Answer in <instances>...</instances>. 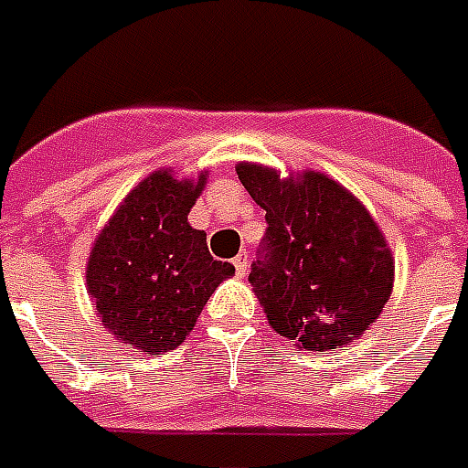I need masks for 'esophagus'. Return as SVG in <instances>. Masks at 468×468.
I'll use <instances>...</instances> for the list:
<instances>
[{
  "mask_svg": "<svg viewBox=\"0 0 468 468\" xmlns=\"http://www.w3.org/2000/svg\"><path fill=\"white\" fill-rule=\"evenodd\" d=\"M248 255H242V252H240V255H238V257H235V260H233V267H235V274H238V277H245V271H248Z\"/></svg>",
  "mask_w": 468,
  "mask_h": 468,
  "instance_id": "1",
  "label": "esophagus"
}]
</instances>
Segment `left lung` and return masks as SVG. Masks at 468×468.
I'll return each instance as SVG.
<instances>
[{"mask_svg":"<svg viewBox=\"0 0 468 468\" xmlns=\"http://www.w3.org/2000/svg\"><path fill=\"white\" fill-rule=\"evenodd\" d=\"M238 179L267 211L250 284L270 325L299 349L359 340L393 292V255L367 206L333 176L238 162Z\"/></svg>","mask_w":468,"mask_h":468,"instance_id":"1","label":"left lung"}]
</instances>
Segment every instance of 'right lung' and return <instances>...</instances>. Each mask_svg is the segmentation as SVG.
Wrapping results in <instances>:
<instances>
[{"instance_id": "right-lung-1", "label": "right lung", "mask_w": 468, "mask_h": 468, "mask_svg": "<svg viewBox=\"0 0 468 468\" xmlns=\"http://www.w3.org/2000/svg\"><path fill=\"white\" fill-rule=\"evenodd\" d=\"M206 179L208 169L197 176L155 169L99 230L87 260V293L121 347L145 355L179 347L208 296L235 274L233 264L213 260L206 233L186 218Z\"/></svg>"}]
</instances>
